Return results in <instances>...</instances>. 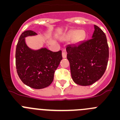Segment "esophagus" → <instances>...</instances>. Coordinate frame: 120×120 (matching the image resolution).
I'll use <instances>...</instances> for the list:
<instances>
[{"label":"esophagus","mask_w":120,"mask_h":120,"mask_svg":"<svg viewBox=\"0 0 120 120\" xmlns=\"http://www.w3.org/2000/svg\"><path fill=\"white\" fill-rule=\"evenodd\" d=\"M62 57H63V58H66V57H67L66 52H64V51H63V52H62Z\"/></svg>","instance_id":"1"}]
</instances>
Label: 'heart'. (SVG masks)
I'll list each match as a JSON object with an SVG mask.
<instances>
[{
    "instance_id": "b5f03b06",
    "label": "heart",
    "mask_w": 120,
    "mask_h": 120,
    "mask_svg": "<svg viewBox=\"0 0 120 120\" xmlns=\"http://www.w3.org/2000/svg\"><path fill=\"white\" fill-rule=\"evenodd\" d=\"M85 36H86V33L84 30H73L66 34L64 39L66 40H71L73 39V42L77 44L82 41Z\"/></svg>"
}]
</instances>
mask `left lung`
<instances>
[{"instance_id":"1","label":"left lung","mask_w":120,"mask_h":120,"mask_svg":"<svg viewBox=\"0 0 120 120\" xmlns=\"http://www.w3.org/2000/svg\"><path fill=\"white\" fill-rule=\"evenodd\" d=\"M92 38L66 47L72 79L82 86H90L103 76L108 65L109 47L104 32L94 25Z\"/></svg>"}]
</instances>
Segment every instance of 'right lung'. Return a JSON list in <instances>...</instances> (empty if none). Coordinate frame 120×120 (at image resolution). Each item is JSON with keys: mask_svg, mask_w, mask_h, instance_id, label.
Wrapping results in <instances>:
<instances>
[{"mask_svg": "<svg viewBox=\"0 0 120 120\" xmlns=\"http://www.w3.org/2000/svg\"><path fill=\"white\" fill-rule=\"evenodd\" d=\"M36 34L32 30H26L20 36L16 48V69L24 84L31 88L41 89L53 81L54 72L63 57L61 50L52 52L46 48L38 50L29 48L25 38Z\"/></svg>", "mask_w": 120, "mask_h": 120, "instance_id": "obj_1", "label": "right lung"}]
</instances>
